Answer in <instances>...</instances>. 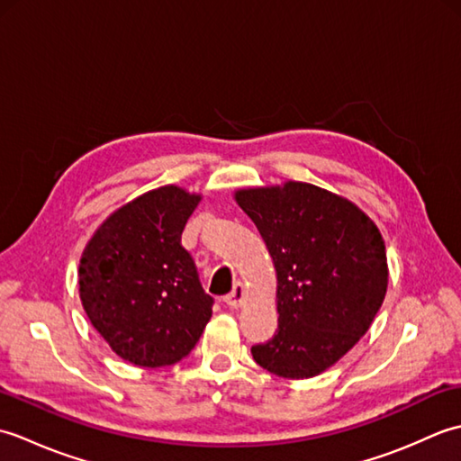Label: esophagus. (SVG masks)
Returning <instances> with one entry per match:
<instances>
[{
	"label": "esophagus",
	"instance_id": "obj_1",
	"mask_svg": "<svg viewBox=\"0 0 461 461\" xmlns=\"http://www.w3.org/2000/svg\"><path fill=\"white\" fill-rule=\"evenodd\" d=\"M243 299H246V289H243L241 283H236V285H233V289H231L230 295H225V297H223L225 305L231 307V309H238V307H241Z\"/></svg>",
	"mask_w": 461,
	"mask_h": 461
}]
</instances>
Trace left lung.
Listing matches in <instances>:
<instances>
[{
    "mask_svg": "<svg viewBox=\"0 0 461 461\" xmlns=\"http://www.w3.org/2000/svg\"><path fill=\"white\" fill-rule=\"evenodd\" d=\"M277 271V330L251 347L259 366L311 378L368 330L388 287L386 248L355 203L305 182L236 194Z\"/></svg>",
    "mask_w": 461,
    "mask_h": 461,
    "instance_id": "left-lung-1",
    "label": "left lung"
}]
</instances>
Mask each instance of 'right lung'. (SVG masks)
<instances>
[{"instance_id": "1", "label": "right lung", "mask_w": 461, "mask_h": 461, "mask_svg": "<svg viewBox=\"0 0 461 461\" xmlns=\"http://www.w3.org/2000/svg\"><path fill=\"white\" fill-rule=\"evenodd\" d=\"M200 195L176 185L116 210L86 243L79 291L93 327L136 366H168L190 355L212 317L213 297L182 246Z\"/></svg>"}]
</instances>
